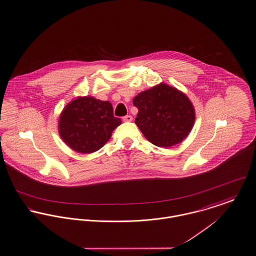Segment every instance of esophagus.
I'll list each match as a JSON object with an SVG mask.
<instances>
[{
    "instance_id": "34e87169",
    "label": "esophagus",
    "mask_w": 256,
    "mask_h": 256,
    "mask_svg": "<svg viewBox=\"0 0 256 256\" xmlns=\"http://www.w3.org/2000/svg\"><path fill=\"white\" fill-rule=\"evenodd\" d=\"M133 120V117L131 116H126L123 117V121L125 122H131Z\"/></svg>"
}]
</instances>
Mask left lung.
<instances>
[{"instance_id":"1","label":"left lung","mask_w":256,"mask_h":256,"mask_svg":"<svg viewBox=\"0 0 256 256\" xmlns=\"http://www.w3.org/2000/svg\"><path fill=\"white\" fill-rule=\"evenodd\" d=\"M139 110L135 123L152 144L170 148L190 132L194 110L185 94L166 84L140 93L133 100Z\"/></svg>"}]
</instances>
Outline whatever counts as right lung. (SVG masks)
I'll return each instance as SVG.
<instances>
[{
  "label": "right lung",
  "mask_w": 256,
  "mask_h": 256,
  "mask_svg": "<svg viewBox=\"0 0 256 256\" xmlns=\"http://www.w3.org/2000/svg\"><path fill=\"white\" fill-rule=\"evenodd\" d=\"M120 124L121 119L114 116L110 102L84 96L66 106L60 117L58 131L72 150L91 154L106 144Z\"/></svg>",
  "instance_id": "1"
}]
</instances>
